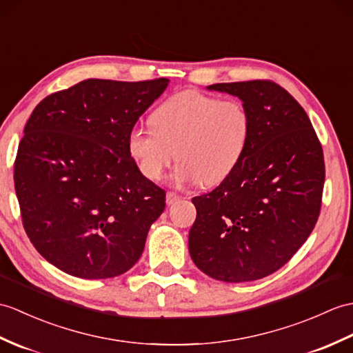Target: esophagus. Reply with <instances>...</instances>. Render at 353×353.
Instances as JSON below:
<instances>
[{"label":"esophagus","mask_w":353,"mask_h":353,"mask_svg":"<svg viewBox=\"0 0 353 353\" xmlns=\"http://www.w3.org/2000/svg\"><path fill=\"white\" fill-rule=\"evenodd\" d=\"M179 200H180V195H177L176 192H171V191L167 192V204H168V206H171V204H174Z\"/></svg>","instance_id":"esophagus-1"}]
</instances>
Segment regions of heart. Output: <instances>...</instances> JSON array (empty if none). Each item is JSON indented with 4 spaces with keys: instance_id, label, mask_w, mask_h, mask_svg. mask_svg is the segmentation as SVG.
I'll use <instances>...</instances> for the list:
<instances>
[{
    "instance_id": "obj_1",
    "label": "heart",
    "mask_w": 353,
    "mask_h": 353,
    "mask_svg": "<svg viewBox=\"0 0 353 353\" xmlns=\"http://www.w3.org/2000/svg\"><path fill=\"white\" fill-rule=\"evenodd\" d=\"M150 126L134 128L128 137L130 157L145 179L159 180L176 157L177 183L215 185L239 163L251 117L241 101L186 90L152 112Z\"/></svg>"
}]
</instances>
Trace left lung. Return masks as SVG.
I'll list each match as a JSON object with an SVG mask.
<instances>
[{"label": "left lung", "instance_id": "1", "mask_svg": "<svg viewBox=\"0 0 353 353\" xmlns=\"http://www.w3.org/2000/svg\"><path fill=\"white\" fill-rule=\"evenodd\" d=\"M237 96L251 117L236 168L194 196L190 254L201 272L225 283L265 278L293 257L322 208V144L304 108L269 79L209 85Z\"/></svg>", "mask_w": 353, "mask_h": 353}]
</instances>
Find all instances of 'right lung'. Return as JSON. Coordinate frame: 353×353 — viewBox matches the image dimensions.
I'll return each instance as SVG.
<instances>
[{
  "label": "right lung",
  "instance_id": "1",
  "mask_svg": "<svg viewBox=\"0 0 353 353\" xmlns=\"http://www.w3.org/2000/svg\"><path fill=\"white\" fill-rule=\"evenodd\" d=\"M167 85V78L85 79L46 96L30 116L16 196L31 243L63 272L102 280L141 257L165 191L138 170L128 137Z\"/></svg>",
  "mask_w": 353,
  "mask_h": 353
}]
</instances>
